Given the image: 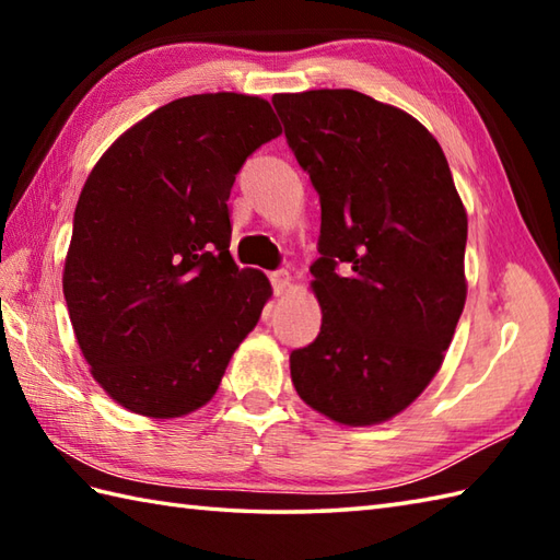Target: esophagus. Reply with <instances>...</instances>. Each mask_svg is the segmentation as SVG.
Here are the masks:
<instances>
[{
  "label": "esophagus",
  "instance_id": "34e87169",
  "mask_svg": "<svg viewBox=\"0 0 560 560\" xmlns=\"http://www.w3.org/2000/svg\"><path fill=\"white\" fill-rule=\"evenodd\" d=\"M269 279H271L273 293H277V295H283V293H287V291L291 289V273H289L287 269H281V271H273V273H269Z\"/></svg>",
  "mask_w": 560,
  "mask_h": 560
}]
</instances>
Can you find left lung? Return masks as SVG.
<instances>
[{
  "instance_id": "left-lung-1",
  "label": "left lung",
  "mask_w": 560,
  "mask_h": 560,
  "mask_svg": "<svg viewBox=\"0 0 560 560\" xmlns=\"http://www.w3.org/2000/svg\"><path fill=\"white\" fill-rule=\"evenodd\" d=\"M271 103L323 207L311 267L323 327L291 353V380L329 421L385 423L431 385L455 337L467 209L438 139L409 113L351 89Z\"/></svg>"
}]
</instances>
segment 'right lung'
<instances>
[{"mask_svg":"<svg viewBox=\"0 0 560 560\" xmlns=\"http://www.w3.org/2000/svg\"><path fill=\"white\" fill-rule=\"evenodd\" d=\"M279 135L269 101L199 93L147 115L93 165L62 287L93 380L127 411L205 407L259 323L271 283L233 261L229 197Z\"/></svg>","mask_w":560,"mask_h":560,"instance_id":"1","label":"right lung"}]
</instances>
